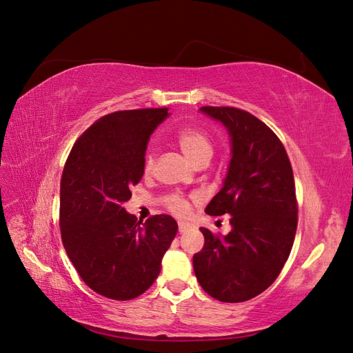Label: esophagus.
Wrapping results in <instances>:
<instances>
[{
	"mask_svg": "<svg viewBox=\"0 0 353 353\" xmlns=\"http://www.w3.org/2000/svg\"><path fill=\"white\" fill-rule=\"evenodd\" d=\"M190 228H191L190 223H187V222H178V231H179V232H185V231H188Z\"/></svg>",
	"mask_w": 353,
	"mask_h": 353,
	"instance_id": "esophagus-1",
	"label": "esophagus"
}]
</instances>
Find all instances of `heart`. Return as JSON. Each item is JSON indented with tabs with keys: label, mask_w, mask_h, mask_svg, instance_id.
<instances>
[{
	"label": "heart",
	"mask_w": 353,
	"mask_h": 353,
	"mask_svg": "<svg viewBox=\"0 0 353 353\" xmlns=\"http://www.w3.org/2000/svg\"><path fill=\"white\" fill-rule=\"evenodd\" d=\"M175 138L181 152L184 153V156L190 160L191 163L199 165L203 162H209L213 152V145H212L210 137L205 131H201L194 126H185V128H181V130L176 132ZM153 166H154V154L147 153L144 160V170L145 172H150ZM165 205L170 212L175 213V215H185L188 212V200L178 193L166 196Z\"/></svg>",
	"instance_id": "obj_1"
}]
</instances>
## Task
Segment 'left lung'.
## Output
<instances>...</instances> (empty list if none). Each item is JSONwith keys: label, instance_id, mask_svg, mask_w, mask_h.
Returning <instances> with one entry per match:
<instances>
[{"label": "left lung", "instance_id": "1", "mask_svg": "<svg viewBox=\"0 0 353 353\" xmlns=\"http://www.w3.org/2000/svg\"><path fill=\"white\" fill-rule=\"evenodd\" d=\"M231 137V162L219 193L206 206L212 216L231 215L227 236L200 228L205 245L193 256L197 281L209 296L239 303L265 292L280 275L297 228L293 169L274 134L252 113L205 105Z\"/></svg>", "mask_w": 353, "mask_h": 353}]
</instances>
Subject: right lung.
Segmentation results:
<instances>
[{"mask_svg":"<svg viewBox=\"0 0 353 353\" xmlns=\"http://www.w3.org/2000/svg\"><path fill=\"white\" fill-rule=\"evenodd\" d=\"M166 116L163 108L100 117L73 144L63 169V245L83 283L113 301H131L154 283L176 236L172 216L143 223L123 209L144 174L148 138Z\"/></svg>","mask_w":353,"mask_h":353,"instance_id":"add662e5","label":"right lung"}]
</instances>
